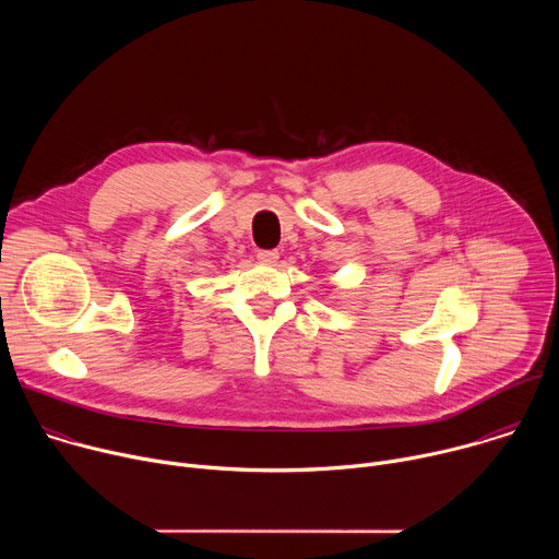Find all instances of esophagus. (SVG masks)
Wrapping results in <instances>:
<instances>
[{
  "instance_id": "1",
  "label": "esophagus",
  "mask_w": 559,
  "mask_h": 559,
  "mask_svg": "<svg viewBox=\"0 0 559 559\" xmlns=\"http://www.w3.org/2000/svg\"><path fill=\"white\" fill-rule=\"evenodd\" d=\"M257 259L263 263V265H274L278 261V252L276 250H259L257 252Z\"/></svg>"
}]
</instances>
